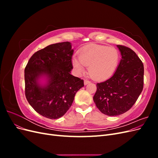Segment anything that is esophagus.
<instances>
[{
  "label": "esophagus",
  "mask_w": 158,
  "mask_h": 158,
  "mask_svg": "<svg viewBox=\"0 0 158 158\" xmlns=\"http://www.w3.org/2000/svg\"><path fill=\"white\" fill-rule=\"evenodd\" d=\"M89 83H90V82L89 80H84V84L85 85H87V84H88Z\"/></svg>",
  "instance_id": "obj_1"
}]
</instances>
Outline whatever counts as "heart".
Instances as JSON below:
<instances>
[{
    "instance_id": "obj_1",
    "label": "heart",
    "mask_w": 158,
    "mask_h": 158,
    "mask_svg": "<svg viewBox=\"0 0 158 158\" xmlns=\"http://www.w3.org/2000/svg\"><path fill=\"white\" fill-rule=\"evenodd\" d=\"M119 52L113 47L89 45L81 51L79 58L73 60L75 70L80 74L85 72V66L92 77L103 80L110 77L115 71L119 61Z\"/></svg>"
}]
</instances>
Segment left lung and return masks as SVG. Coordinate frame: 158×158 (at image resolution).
<instances>
[{"instance_id":"8db88e82","label":"left lung","mask_w":158,"mask_h":158,"mask_svg":"<svg viewBox=\"0 0 158 158\" xmlns=\"http://www.w3.org/2000/svg\"><path fill=\"white\" fill-rule=\"evenodd\" d=\"M122 59L114 74L97 84L94 96L95 106L102 113L117 116L128 111L140 95L144 86V65L136 52L117 45Z\"/></svg>"}]
</instances>
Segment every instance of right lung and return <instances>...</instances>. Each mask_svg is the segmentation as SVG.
Returning a JSON list of instances; mask_svg holds the SVG:
<instances>
[{
  "mask_svg": "<svg viewBox=\"0 0 158 158\" xmlns=\"http://www.w3.org/2000/svg\"><path fill=\"white\" fill-rule=\"evenodd\" d=\"M74 50L70 42L52 44L33 54L24 70L25 95L28 103L41 115L51 119L63 116L73 103L84 80L70 74ZM47 78L42 86L38 80Z\"/></svg>",
  "mask_w": 158,
  "mask_h": 158,
  "instance_id": "add662e5",
  "label": "right lung"
}]
</instances>
